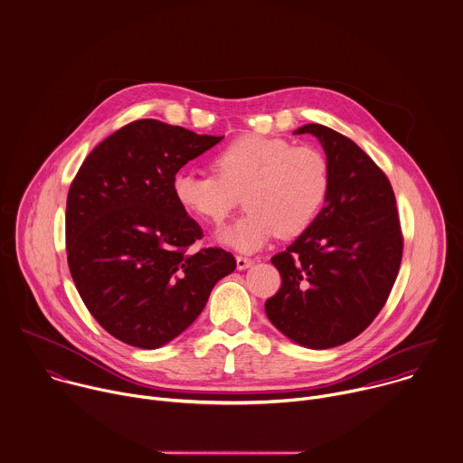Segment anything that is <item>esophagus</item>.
<instances>
[{
	"label": "esophagus",
	"instance_id": "34e87169",
	"mask_svg": "<svg viewBox=\"0 0 463 463\" xmlns=\"http://www.w3.org/2000/svg\"><path fill=\"white\" fill-rule=\"evenodd\" d=\"M252 263H254V260H250V258H245V256H236V267H238L240 270H245V269H249Z\"/></svg>",
	"mask_w": 463,
	"mask_h": 463
}]
</instances>
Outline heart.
<instances>
[{
  "mask_svg": "<svg viewBox=\"0 0 463 463\" xmlns=\"http://www.w3.org/2000/svg\"><path fill=\"white\" fill-rule=\"evenodd\" d=\"M213 169L176 171L171 184L175 200L194 218L222 225L243 193L247 213L218 236L243 252L261 249L276 234L288 240L307 232L330 191L325 153L281 137H238L214 155Z\"/></svg>",
  "mask_w": 463,
  "mask_h": 463,
  "instance_id": "1",
  "label": "heart"
}]
</instances>
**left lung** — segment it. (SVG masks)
I'll use <instances>...</instances> for the list:
<instances>
[{"instance_id":"obj_1","label":"left lung","mask_w":463,"mask_h":463,"mask_svg":"<svg viewBox=\"0 0 463 463\" xmlns=\"http://www.w3.org/2000/svg\"><path fill=\"white\" fill-rule=\"evenodd\" d=\"M296 133L319 138L330 191L314 225L270 260L281 287L265 312L288 339L326 350L355 339L379 316L401 269L404 236L388 176L352 138L323 124Z\"/></svg>"}]
</instances>
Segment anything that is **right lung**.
Masks as SVG:
<instances>
[{"mask_svg":"<svg viewBox=\"0 0 463 463\" xmlns=\"http://www.w3.org/2000/svg\"><path fill=\"white\" fill-rule=\"evenodd\" d=\"M222 138L135 120L104 138L70 185V274L95 321L129 346L155 350L173 341L236 269L223 249L189 252L203 232L171 187L180 167Z\"/></svg>","mask_w":463,"mask_h":463,"instance_id":"right-lung-1","label":"right lung"}]
</instances>
